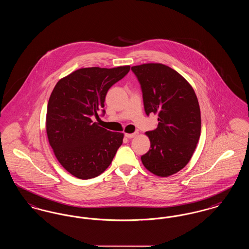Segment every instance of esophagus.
<instances>
[{
  "label": "esophagus",
  "mask_w": 249,
  "mask_h": 249,
  "mask_svg": "<svg viewBox=\"0 0 249 249\" xmlns=\"http://www.w3.org/2000/svg\"><path fill=\"white\" fill-rule=\"evenodd\" d=\"M138 134H139L138 131H135V132H133V133H125V136H126L127 138H129V139H131V138L136 137Z\"/></svg>",
  "instance_id": "1"
}]
</instances>
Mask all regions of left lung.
<instances>
[{
    "label": "left lung",
    "instance_id": "obj_1",
    "mask_svg": "<svg viewBox=\"0 0 249 249\" xmlns=\"http://www.w3.org/2000/svg\"><path fill=\"white\" fill-rule=\"evenodd\" d=\"M142 89L145 114H158L159 124L146 131L150 149L141 157L142 164L158 177L179 172L195 151L201 135V111L190 84L161 63L132 66Z\"/></svg>",
    "mask_w": 249,
    "mask_h": 249
}]
</instances>
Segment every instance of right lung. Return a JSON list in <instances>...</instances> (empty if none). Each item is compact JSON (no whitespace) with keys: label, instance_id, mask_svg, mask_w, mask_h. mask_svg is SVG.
Wrapping results in <instances>:
<instances>
[{"label":"right lung","instance_id":"right-lung-1","mask_svg":"<svg viewBox=\"0 0 249 249\" xmlns=\"http://www.w3.org/2000/svg\"><path fill=\"white\" fill-rule=\"evenodd\" d=\"M130 66L81 68L61 78L48 100V142L62 167L75 178L100 176L111 164L124 134L92 121L106 113L108 89L130 71Z\"/></svg>","mask_w":249,"mask_h":249}]
</instances>
